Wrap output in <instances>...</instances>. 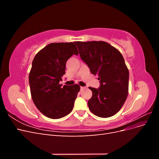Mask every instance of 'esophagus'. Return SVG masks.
<instances>
[{
    "label": "esophagus",
    "instance_id": "obj_1",
    "mask_svg": "<svg viewBox=\"0 0 159 159\" xmlns=\"http://www.w3.org/2000/svg\"><path fill=\"white\" fill-rule=\"evenodd\" d=\"M85 88V87H84V86H81V87H80V89H81V90L84 89Z\"/></svg>",
    "mask_w": 159,
    "mask_h": 159
}]
</instances>
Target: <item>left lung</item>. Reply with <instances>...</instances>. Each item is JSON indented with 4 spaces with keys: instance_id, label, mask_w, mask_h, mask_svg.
I'll use <instances>...</instances> for the list:
<instances>
[{
    "instance_id": "left-lung-1",
    "label": "left lung",
    "mask_w": 159,
    "mask_h": 159,
    "mask_svg": "<svg viewBox=\"0 0 159 159\" xmlns=\"http://www.w3.org/2000/svg\"><path fill=\"white\" fill-rule=\"evenodd\" d=\"M82 60L91 73L98 76V89L89 87L92 97L89 110L99 117L107 118L121 109L127 98L129 70L118 50L103 41L75 42Z\"/></svg>"
}]
</instances>
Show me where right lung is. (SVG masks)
Returning a JSON list of instances; mask_svg holds the SVG:
<instances>
[{
    "mask_svg": "<svg viewBox=\"0 0 159 159\" xmlns=\"http://www.w3.org/2000/svg\"><path fill=\"white\" fill-rule=\"evenodd\" d=\"M74 42L51 43L35 56L29 74L30 93L34 103L45 116L60 119L73 109L80 90L78 84L61 87L66 61L78 55Z\"/></svg>",
    "mask_w": 159,
    "mask_h": 159,
    "instance_id": "right-lung-1",
    "label": "right lung"
}]
</instances>
